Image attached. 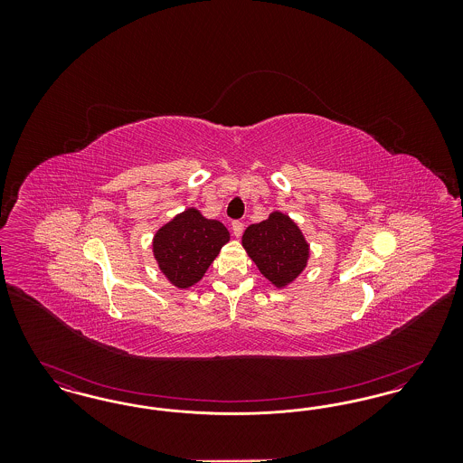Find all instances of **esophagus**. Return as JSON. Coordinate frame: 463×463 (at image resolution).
<instances>
[{"instance_id": "obj_1", "label": "esophagus", "mask_w": 463, "mask_h": 463, "mask_svg": "<svg viewBox=\"0 0 463 463\" xmlns=\"http://www.w3.org/2000/svg\"><path fill=\"white\" fill-rule=\"evenodd\" d=\"M242 229H244V223L240 221L232 222V234L236 236V238H240L242 234Z\"/></svg>"}]
</instances>
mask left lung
Instances as JSON below:
<instances>
[{
	"label": "left lung",
	"mask_w": 463,
	"mask_h": 463,
	"mask_svg": "<svg viewBox=\"0 0 463 463\" xmlns=\"http://www.w3.org/2000/svg\"><path fill=\"white\" fill-rule=\"evenodd\" d=\"M242 248L276 288H287L307 267L310 246L300 227L283 212L246 227Z\"/></svg>",
	"instance_id": "left-lung-1"
}]
</instances>
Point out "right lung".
I'll return each instance as SVG.
<instances>
[{"label":"right lung","instance_id":"right-lung-1","mask_svg":"<svg viewBox=\"0 0 463 463\" xmlns=\"http://www.w3.org/2000/svg\"><path fill=\"white\" fill-rule=\"evenodd\" d=\"M229 240L222 222L206 219L198 208H185L156 231L153 255L165 278L178 289H187L203 279Z\"/></svg>","mask_w":463,"mask_h":463}]
</instances>
